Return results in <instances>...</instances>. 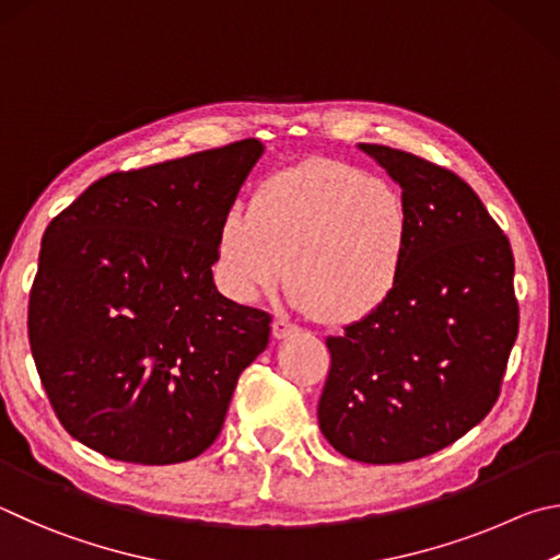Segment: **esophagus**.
<instances>
[{"mask_svg": "<svg viewBox=\"0 0 560 560\" xmlns=\"http://www.w3.org/2000/svg\"><path fill=\"white\" fill-rule=\"evenodd\" d=\"M295 331H298V327L290 325L285 317H278L272 322V337L275 339H288V337L295 335Z\"/></svg>", "mask_w": 560, "mask_h": 560, "instance_id": "obj_1", "label": "esophagus"}]
</instances>
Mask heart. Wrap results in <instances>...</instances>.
I'll use <instances>...</instances> for the list:
<instances>
[{"mask_svg":"<svg viewBox=\"0 0 560 560\" xmlns=\"http://www.w3.org/2000/svg\"><path fill=\"white\" fill-rule=\"evenodd\" d=\"M410 211L394 184L335 160L278 172L233 209L215 238V272L233 300L275 290L288 268L295 307L327 325H354L394 295Z\"/></svg>","mask_w":560,"mask_h":560,"instance_id":"b5f03b06","label":"heart"}]
</instances>
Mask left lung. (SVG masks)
Returning a JSON list of instances; mask_svg holds the SVG:
<instances>
[{"label": "left lung", "instance_id": "left-lung-1", "mask_svg": "<svg viewBox=\"0 0 560 560\" xmlns=\"http://www.w3.org/2000/svg\"><path fill=\"white\" fill-rule=\"evenodd\" d=\"M359 150L404 189L410 238L386 305L327 337L317 420L349 459L410 463L492 410L518 331L514 255L457 174L394 147Z\"/></svg>", "mask_w": 560, "mask_h": 560}]
</instances>
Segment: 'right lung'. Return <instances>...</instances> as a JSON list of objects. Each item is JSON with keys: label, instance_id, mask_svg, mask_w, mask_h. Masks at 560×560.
<instances>
[{"label": "right lung", "instance_id": "add662e5", "mask_svg": "<svg viewBox=\"0 0 560 560\" xmlns=\"http://www.w3.org/2000/svg\"><path fill=\"white\" fill-rule=\"evenodd\" d=\"M260 140L107 174L48 223L28 345L61 425L137 465L201 455L270 317L215 290V238Z\"/></svg>", "mask_w": 560, "mask_h": 560}]
</instances>
